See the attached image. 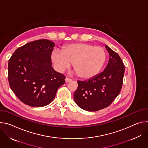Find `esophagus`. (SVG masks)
<instances>
[{
	"mask_svg": "<svg viewBox=\"0 0 148 148\" xmlns=\"http://www.w3.org/2000/svg\"><path fill=\"white\" fill-rule=\"evenodd\" d=\"M72 80V79H70V78H68V77H66L65 79V81H66V83L69 82H71Z\"/></svg>",
	"mask_w": 148,
	"mask_h": 148,
	"instance_id": "esophagus-1",
	"label": "esophagus"
}]
</instances>
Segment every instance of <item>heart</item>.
Wrapping results in <instances>:
<instances>
[{
  "instance_id": "obj_1",
  "label": "heart",
  "mask_w": 148,
  "mask_h": 148,
  "mask_svg": "<svg viewBox=\"0 0 148 148\" xmlns=\"http://www.w3.org/2000/svg\"><path fill=\"white\" fill-rule=\"evenodd\" d=\"M106 59L105 49L101 46L79 43L64 46L62 51L55 49L51 59L55 69L63 72L73 63L77 75L88 79L99 72Z\"/></svg>"
}]
</instances>
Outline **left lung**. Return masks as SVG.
<instances>
[{
    "label": "left lung",
    "instance_id": "left-lung-1",
    "mask_svg": "<svg viewBox=\"0 0 148 148\" xmlns=\"http://www.w3.org/2000/svg\"><path fill=\"white\" fill-rule=\"evenodd\" d=\"M109 60L105 70L85 81H77L74 100L80 108L89 112L109 106L119 94L125 72L124 64L119 56L107 45Z\"/></svg>",
    "mask_w": 148,
    "mask_h": 148
}]
</instances>
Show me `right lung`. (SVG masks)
Returning a JSON list of instances; mask_svg holds the SVG:
<instances>
[{"mask_svg": "<svg viewBox=\"0 0 148 148\" xmlns=\"http://www.w3.org/2000/svg\"><path fill=\"white\" fill-rule=\"evenodd\" d=\"M55 43L47 39L33 41L18 48L8 63L10 87L19 99L32 107L50 103L65 76L52 66Z\"/></svg>", "mask_w": 148, "mask_h": 148, "instance_id": "obj_1", "label": "right lung"}]
</instances>
